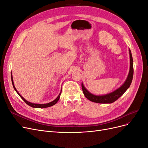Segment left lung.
Segmentation results:
<instances>
[{"label": "left lung", "instance_id": "1", "mask_svg": "<svg viewBox=\"0 0 148 148\" xmlns=\"http://www.w3.org/2000/svg\"><path fill=\"white\" fill-rule=\"evenodd\" d=\"M130 71L126 82L122 86L120 87L117 90L104 96H95L89 92L84 88L83 83H82V88L84 95L88 99L94 102L100 103V104H107V103H112L117 101L119 98L123 95V93L127 90V89L130 86L133 77V58L130 50Z\"/></svg>", "mask_w": 148, "mask_h": 148}]
</instances>
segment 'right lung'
I'll return each instance as SVG.
<instances>
[{"label": "right lung", "instance_id": "right-lung-1", "mask_svg": "<svg viewBox=\"0 0 148 148\" xmlns=\"http://www.w3.org/2000/svg\"><path fill=\"white\" fill-rule=\"evenodd\" d=\"M11 78H12V84H13V88H14V89L16 91V92L18 94V95L21 97V99L24 101V102H25V103H26V104H27L28 106H31V107H34V108H46V107H51V106H53L54 104H56V103L57 102V101L59 100V98H60V96L61 92H60L59 95L58 96V97L56 98V99L54 101H52V102H49V103H47V104H33V103L29 102H28V101H26V100L24 99V98H23V97H22L18 92V91H16V88H15V86H14V84H13L12 75H11Z\"/></svg>", "mask_w": 148, "mask_h": 148}]
</instances>
